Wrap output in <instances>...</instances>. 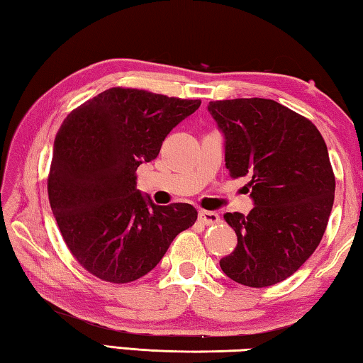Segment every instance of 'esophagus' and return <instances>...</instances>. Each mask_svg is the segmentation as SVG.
<instances>
[{"mask_svg":"<svg viewBox=\"0 0 363 363\" xmlns=\"http://www.w3.org/2000/svg\"><path fill=\"white\" fill-rule=\"evenodd\" d=\"M199 219H200V223H203L205 225H213V224L219 223V214L214 213V211L201 210L199 213Z\"/></svg>","mask_w":363,"mask_h":363,"instance_id":"esophagus-1","label":"esophagus"}]
</instances>
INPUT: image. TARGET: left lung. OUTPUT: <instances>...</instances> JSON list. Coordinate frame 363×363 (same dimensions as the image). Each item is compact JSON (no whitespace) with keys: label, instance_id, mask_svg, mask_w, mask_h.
Returning <instances> with one entry per match:
<instances>
[{"label":"left lung","instance_id":"obj_1","mask_svg":"<svg viewBox=\"0 0 363 363\" xmlns=\"http://www.w3.org/2000/svg\"><path fill=\"white\" fill-rule=\"evenodd\" d=\"M225 138V167L248 177L255 208L225 213L237 247L219 261L227 277L251 288L279 284L320 243L335 200L327 144L314 123L272 99L213 101Z\"/></svg>","mask_w":363,"mask_h":363}]
</instances>
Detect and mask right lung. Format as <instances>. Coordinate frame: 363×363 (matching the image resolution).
<instances>
[{"label":"right lung","mask_w":363,"mask_h":363,"mask_svg":"<svg viewBox=\"0 0 363 363\" xmlns=\"http://www.w3.org/2000/svg\"><path fill=\"white\" fill-rule=\"evenodd\" d=\"M200 104L116 86L62 121L48 174L49 203L67 248L94 277L140 279L196 220L192 205L144 199L136 169L157 158L169 131Z\"/></svg>","instance_id":"right-lung-1"}]
</instances>
